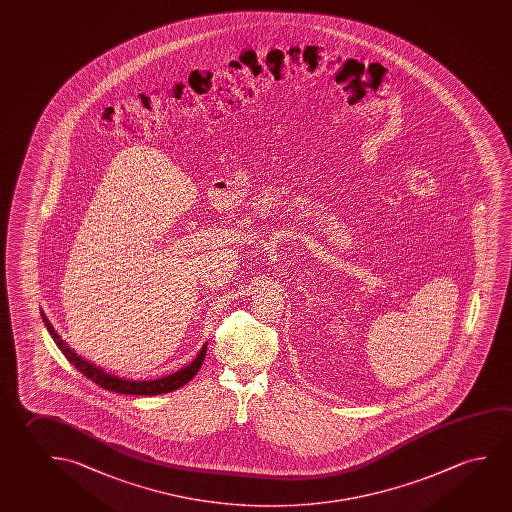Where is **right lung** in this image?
I'll list each match as a JSON object with an SVG mask.
<instances>
[{
    "label": "right lung",
    "mask_w": 512,
    "mask_h": 512,
    "mask_svg": "<svg viewBox=\"0 0 512 512\" xmlns=\"http://www.w3.org/2000/svg\"><path fill=\"white\" fill-rule=\"evenodd\" d=\"M42 321L46 324L49 335L55 340L58 349L65 354V358L83 376H87L90 381H94L95 385L101 386L104 390L115 392V394L159 395L173 392V390L181 388V386L186 385L188 381L197 376L198 370H200L202 363H204L205 351H207V344H204V347L200 349V353L197 354V358L189 363L188 367H184V369L175 372V374H170V376H165V378L152 379V381H129V379L118 378V376L110 374V372H104L101 367H95L94 363L87 362L85 358H81L79 354L74 353L71 347L67 346L63 342L62 337L56 333L53 324L49 323L48 317L44 315V312H42Z\"/></svg>",
    "instance_id": "1"
}]
</instances>
